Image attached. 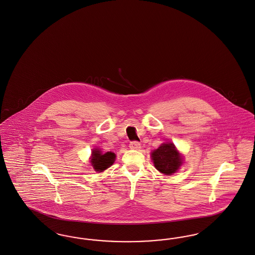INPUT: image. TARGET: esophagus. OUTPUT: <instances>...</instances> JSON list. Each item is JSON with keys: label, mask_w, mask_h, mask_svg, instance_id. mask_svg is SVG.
Masks as SVG:
<instances>
[{"label": "esophagus", "mask_w": 255, "mask_h": 255, "mask_svg": "<svg viewBox=\"0 0 255 255\" xmlns=\"http://www.w3.org/2000/svg\"><path fill=\"white\" fill-rule=\"evenodd\" d=\"M129 147L131 149H139L141 147V144H140L139 142H137V141H133V142H130Z\"/></svg>", "instance_id": "34e87169"}]
</instances>
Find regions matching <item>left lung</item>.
Instances as JSON below:
<instances>
[{
  "mask_svg": "<svg viewBox=\"0 0 255 255\" xmlns=\"http://www.w3.org/2000/svg\"><path fill=\"white\" fill-rule=\"evenodd\" d=\"M151 157L156 168L166 175L174 173L182 164V158L172 143L161 144Z\"/></svg>",
  "mask_w": 255,
  "mask_h": 255,
  "instance_id": "obj_1",
  "label": "left lung"
}]
</instances>
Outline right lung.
Instances as JSON below:
<instances>
[{
    "label": "right lung",
    "mask_w": 255,
    "mask_h": 255,
    "mask_svg": "<svg viewBox=\"0 0 255 255\" xmlns=\"http://www.w3.org/2000/svg\"><path fill=\"white\" fill-rule=\"evenodd\" d=\"M115 160V154L111 151H109L105 154H103L99 149H94L92 151V157H91V165L94 167L96 171H103L107 169L108 167L114 163Z\"/></svg>",
    "instance_id": "1"
}]
</instances>
